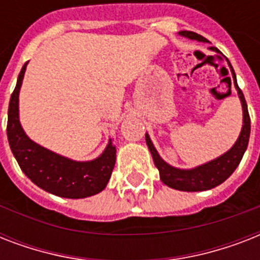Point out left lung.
I'll return each instance as SVG.
<instances>
[{"instance_id":"left-lung-1","label":"left lung","mask_w":260,"mask_h":260,"mask_svg":"<svg viewBox=\"0 0 260 260\" xmlns=\"http://www.w3.org/2000/svg\"><path fill=\"white\" fill-rule=\"evenodd\" d=\"M181 36L189 38L191 40H198V42H206V39L201 35L191 32V30H181L179 32ZM210 50L218 51L216 47H210ZM231 66V64H230ZM232 75H234V83L235 87L238 90L239 98L242 101L243 106V128L240 132V136L234 144V147L231 148L228 152L221 155L220 158L214 159L212 162L205 163L202 166H198L193 170H181V169H175L171 167L170 165H167L163 160L159 154L155 150L154 144L151 142V139L148 135H146V142L148 146L152 159L156 169L159 170V175L160 179L165 185L173 189L182 190V191H202V190L213 189L216 186L225 181L226 178L230 177L231 174L236 170V167L239 166V163L242 160L243 155L246 152L247 146H248V139H250V131H251V121L250 114H248V109H247V102L244 98V94L238 86L236 82V75H235L234 69L231 67ZM231 79V78H230ZM231 87V86H230Z\"/></svg>"}]
</instances>
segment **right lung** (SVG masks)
I'll return each mask as SVG.
<instances>
[{
	"mask_svg": "<svg viewBox=\"0 0 260 260\" xmlns=\"http://www.w3.org/2000/svg\"><path fill=\"white\" fill-rule=\"evenodd\" d=\"M26 63L18 74L17 85L10 97L6 126L10 150L18 166L35 185L59 197L85 198L100 193L105 189L113 171L116 147L110 140L100 158L90 162H75L32 142L18 121V93Z\"/></svg>",
	"mask_w": 260,
	"mask_h": 260,
	"instance_id": "add662e5",
	"label": "right lung"
}]
</instances>
